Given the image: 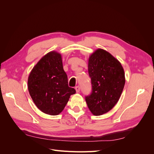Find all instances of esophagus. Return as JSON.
I'll use <instances>...</instances> for the list:
<instances>
[{"mask_svg":"<svg viewBox=\"0 0 154 154\" xmlns=\"http://www.w3.org/2000/svg\"><path fill=\"white\" fill-rule=\"evenodd\" d=\"M75 89H76V92H80V87H79V86H76V87H75Z\"/></svg>","mask_w":154,"mask_h":154,"instance_id":"esophagus-1","label":"esophagus"}]
</instances>
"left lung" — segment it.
Here are the masks:
<instances>
[{
	"instance_id": "8db88e82",
	"label": "left lung",
	"mask_w": 154,
	"mask_h": 154,
	"mask_svg": "<svg viewBox=\"0 0 154 154\" xmlns=\"http://www.w3.org/2000/svg\"><path fill=\"white\" fill-rule=\"evenodd\" d=\"M88 71L91 79L92 92L85 101L92 114L108 112L118 101L125 83L122 64L112 55L97 49L88 58Z\"/></svg>"
}]
</instances>
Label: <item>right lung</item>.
Returning a JSON list of instances; mask_svg holds the SVG:
<instances>
[{"label": "right lung", "mask_w": 154, "mask_h": 154, "mask_svg": "<svg viewBox=\"0 0 154 154\" xmlns=\"http://www.w3.org/2000/svg\"><path fill=\"white\" fill-rule=\"evenodd\" d=\"M28 91L36 106L49 115L59 114L76 90L68 85L62 56L51 51L42 58L32 69L27 81Z\"/></svg>", "instance_id": "add662e5"}]
</instances>
